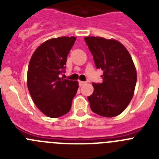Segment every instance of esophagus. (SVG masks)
Wrapping results in <instances>:
<instances>
[{
	"label": "esophagus",
	"instance_id": "34e87169",
	"mask_svg": "<svg viewBox=\"0 0 159 159\" xmlns=\"http://www.w3.org/2000/svg\"><path fill=\"white\" fill-rule=\"evenodd\" d=\"M86 84V82H84V81H79V85L80 86H83V85H84V84Z\"/></svg>",
	"mask_w": 159,
	"mask_h": 159
}]
</instances>
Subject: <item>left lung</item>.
<instances>
[{"label": "left lung", "instance_id": "1", "mask_svg": "<svg viewBox=\"0 0 159 159\" xmlns=\"http://www.w3.org/2000/svg\"><path fill=\"white\" fill-rule=\"evenodd\" d=\"M97 68L102 70V83L92 84L88 97L91 109L103 117L119 116L134 95L137 72L127 49L119 41L98 36L84 37Z\"/></svg>", "mask_w": 159, "mask_h": 159}]
</instances>
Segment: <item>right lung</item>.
<instances>
[{
  "mask_svg": "<svg viewBox=\"0 0 159 159\" xmlns=\"http://www.w3.org/2000/svg\"><path fill=\"white\" fill-rule=\"evenodd\" d=\"M75 36L52 38L35 50L29 61L27 85L38 109L46 116L57 118L68 113L79 88L78 81L59 75L65 68Z\"/></svg>",
  "mask_w": 159,
  "mask_h": 159,
  "instance_id": "obj_1",
  "label": "right lung"
}]
</instances>
